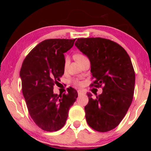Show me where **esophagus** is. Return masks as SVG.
<instances>
[{"mask_svg": "<svg viewBox=\"0 0 151 151\" xmlns=\"http://www.w3.org/2000/svg\"><path fill=\"white\" fill-rule=\"evenodd\" d=\"M78 94L79 96H81V95H84V94H85L86 93L83 90H78Z\"/></svg>", "mask_w": 151, "mask_h": 151, "instance_id": "esophagus-1", "label": "esophagus"}]
</instances>
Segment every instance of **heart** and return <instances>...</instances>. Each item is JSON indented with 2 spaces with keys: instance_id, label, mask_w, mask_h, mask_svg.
I'll list each match as a JSON object with an SVG mask.
<instances>
[{
  "instance_id": "1",
  "label": "heart",
  "mask_w": 151,
  "mask_h": 151,
  "mask_svg": "<svg viewBox=\"0 0 151 151\" xmlns=\"http://www.w3.org/2000/svg\"><path fill=\"white\" fill-rule=\"evenodd\" d=\"M85 57H85V56H84L83 55L78 54V55H76L75 56V59L76 60V61H77V62H78L79 60H81V59H83V58H85ZM68 62V57H66L65 58V67H66V66H67ZM76 83L80 84V83H78V82H76Z\"/></svg>"
}]
</instances>
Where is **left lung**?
I'll return each instance as SVG.
<instances>
[{
    "instance_id": "obj_1",
    "label": "left lung",
    "mask_w": 151,
    "mask_h": 151,
    "mask_svg": "<svg viewBox=\"0 0 151 151\" xmlns=\"http://www.w3.org/2000/svg\"><path fill=\"white\" fill-rule=\"evenodd\" d=\"M75 46L91 62V86L103 87V93L92 97L85 107L88 124L99 132H107L116 127L132 103L135 73L131 58L121 45L103 38L78 39Z\"/></svg>"
}]
</instances>
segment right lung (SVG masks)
I'll return each mask as SVG.
<instances>
[{
	"label": "right lung",
	"instance_id": "add662e5",
	"mask_svg": "<svg viewBox=\"0 0 151 151\" xmlns=\"http://www.w3.org/2000/svg\"><path fill=\"white\" fill-rule=\"evenodd\" d=\"M75 39H47L37 45L24 58L20 76L28 111L35 124L48 132L64 127L68 111L78 93L73 88L68 93L54 94L53 87L65 71V56Z\"/></svg>",
	"mask_w": 151,
	"mask_h": 151
}]
</instances>
